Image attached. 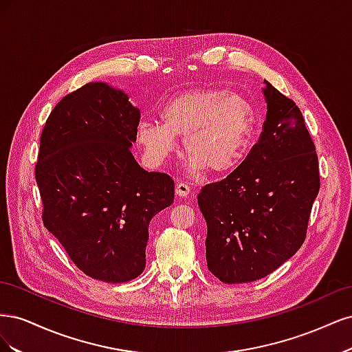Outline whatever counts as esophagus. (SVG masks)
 I'll return each mask as SVG.
<instances>
[{
  "label": "esophagus",
  "mask_w": 352,
  "mask_h": 352,
  "mask_svg": "<svg viewBox=\"0 0 352 352\" xmlns=\"http://www.w3.org/2000/svg\"><path fill=\"white\" fill-rule=\"evenodd\" d=\"M189 194H190V188H189L186 184L179 182V184L176 185V195H177V197L186 198Z\"/></svg>",
  "instance_id": "34e87169"
}]
</instances>
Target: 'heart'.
I'll return each mask as SVG.
<instances>
[{"instance_id":"b5f03b06","label":"heart","mask_w":352,"mask_h":352,"mask_svg":"<svg viewBox=\"0 0 352 352\" xmlns=\"http://www.w3.org/2000/svg\"><path fill=\"white\" fill-rule=\"evenodd\" d=\"M160 122H141L136 141L148 163L160 166L177 151L184 138L192 172L208 168L225 176L236 170L247 157L257 127V110L238 92L221 88L189 91L167 101L160 110Z\"/></svg>"}]
</instances>
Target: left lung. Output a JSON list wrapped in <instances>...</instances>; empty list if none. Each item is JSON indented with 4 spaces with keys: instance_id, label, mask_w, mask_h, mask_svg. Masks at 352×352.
Wrapping results in <instances>:
<instances>
[{
    "instance_id": "1",
    "label": "left lung",
    "mask_w": 352,
    "mask_h": 352,
    "mask_svg": "<svg viewBox=\"0 0 352 352\" xmlns=\"http://www.w3.org/2000/svg\"><path fill=\"white\" fill-rule=\"evenodd\" d=\"M267 114L239 167L198 194L208 270L223 283L274 272L301 248L320 189L318 158L295 102L264 80Z\"/></svg>"
}]
</instances>
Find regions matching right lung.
I'll return each mask as SVG.
<instances>
[{"label": "right lung", "instance_id": "1", "mask_svg": "<svg viewBox=\"0 0 352 352\" xmlns=\"http://www.w3.org/2000/svg\"><path fill=\"white\" fill-rule=\"evenodd\" d=\"M140 119L122 89L91 82L56 105L41 135L44 226L79 270L107 283L144 272L150 221L175 199L173 179L131 153Z\"/></svg>", "mask_w": 352, "mask_h": 352}]
</instances>
